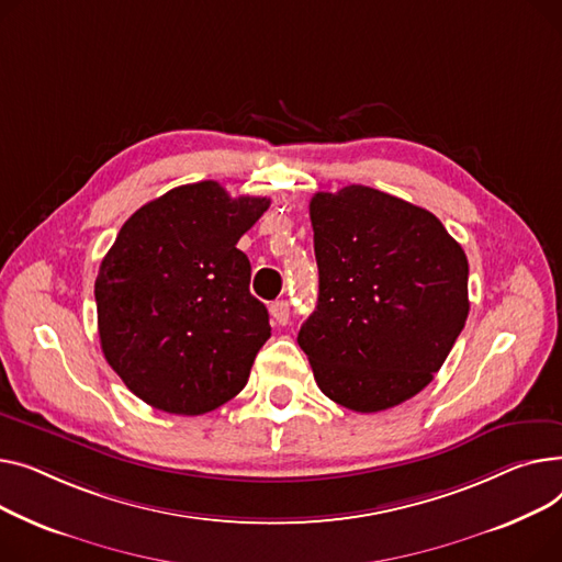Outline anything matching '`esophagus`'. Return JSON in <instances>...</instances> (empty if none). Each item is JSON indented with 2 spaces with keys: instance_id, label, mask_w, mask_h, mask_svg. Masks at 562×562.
I'll use <instances>...</instances> for the list:
<instances>
[{
  "instance_id": "34e87169",
  "label": "esophagus",
  "mask_w": 562,
  "mask_h": 562,
  "mask_svg": "<svg viewBox=\"0 0 562 562\" xmlns=\"http://www.w3.org/2000/svg\"><path fill=\"white\" fill-rule=\"evenodd\" d=\"M270 315H272V319L277 322V324H288V319H290V304L288 302H274L272 306H270Z\"/></svg>"
}]
</instances>
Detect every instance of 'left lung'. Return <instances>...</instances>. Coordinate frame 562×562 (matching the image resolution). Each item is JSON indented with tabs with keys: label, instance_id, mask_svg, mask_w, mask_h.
I'll use <instances>...</instances> for the list:
<instances>
[{
	"label": "left lung",
	"instance_id": "obj_1",
	"mask_svg": "<svg viewBox=\"0 0 562 562\" xmlns=\"http://www.w3.org/2000/svg\"><path fill=\"white\" fill-rule=\"evenodd\" d=\"M311 222L319 292L296 342L328 400L400 406L463 331L468 256L434 213L368 186L313 194Z\"/></svg>",
	"mask_w": 562,
	"mask_h": 562
}]
</instances>
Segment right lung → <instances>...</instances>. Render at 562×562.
<instances>
[{
	"label": "right lung",
	"instance_id": "add662e5",
	"mask_svg": "<svg viewBox=\"0 0 562 562\" xmlns=\"http://www.w3.org/2000/svg\"><path fill=\"white\" fill-rule=\"evenodd\" d=\"M268 209L217 181L179 186L131 215L99 266L104 358L156 411L204 415L245 387L272 328L236 245Z\"/></svg>",
	"mask_w": 562,
	"mask_h": 562
}]
</instances>
